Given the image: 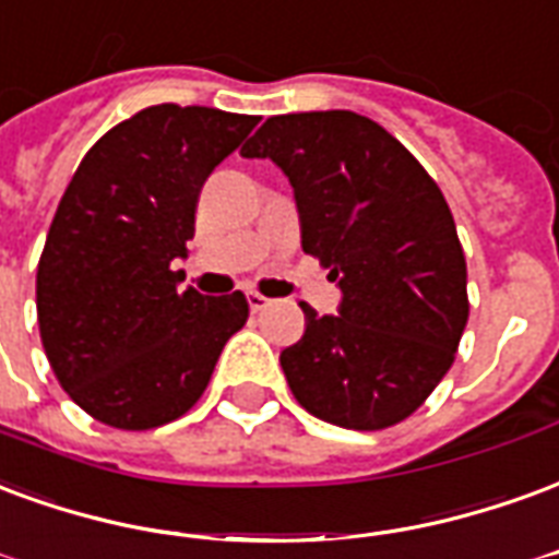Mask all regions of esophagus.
<instances>
[{"label":"esophagus","mask_w":559,"mask_h":559,"mask_svg":"<svg viewBox=\"0 0 559 559\" xmlns=\"http://www.w3.org/2000/svg\"><path fill=\"white\" fill-rule=\"evenodd\" d=\"M247 304H250L252 312H262V309L271 304V297L259 295V292H247Z\"/></svg>","instance_id":"obj_1"}]
</instances>
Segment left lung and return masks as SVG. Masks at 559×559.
<instances>
[{
    "label": "left lung",
    "mask_w": 559,
    "mask_h": 559,
    "mask_svg": "<svg viewBox=\"0 0 559 559\" xmlns=\"http://www.w3.org/2000/svg\"><path fill=\"white\" fill-rule=\"evenodd\" d=\"M240 154L283 169L300 247L342 292L340 316L300 304L307 330L280 354L292 393L342 429L396 426L450 372L467 324V264L441 187L348 109L271 116Z\"/></svg>",
    "instance_id": "1"
}]
</instances>
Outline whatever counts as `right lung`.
<instances>
[{
	"instance_id": "right-lung-1",
	"label": "right lung",
	"mask_w": 559,
	"mask_h": 559,
	"mask_svg": "<svg viewBox=\"0 0 559 559\" xmlns=\"http://www.w3.org/2000/svg\"><path fill=\"white\" fill-rule=\"evenodd\" d=\"M259 124L211 107H148L76 166L38 262V328L64 393L100 423L145 431L205 393L250 316L240 292H178L199 190Z\"/></svg>"
}]
</instances>
